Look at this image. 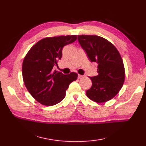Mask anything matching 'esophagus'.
Segmentation results:
<instances>
[{
    "label": "esophagus",
    "instance_id": "34e87169",
    "mask_svg": "<svg viewBox=\"0 0 146 146\" xmlns=\"http://www.w3.org/2000/svg\"><path fill=\"white\" fill-rule=\"evenodd\" d=\"M83 75H78V78H83Z\"/></svg>",
    "mask_w": 146,
    "mask_h": 146
}]
</instances>
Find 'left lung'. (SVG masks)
<instances>
[{
	"label": "left lung",
	"mask_w": 146,
	"mask_h": 146,
	"mask_svg": "<svg viewBox=\"0 0 146 146\" xmlns=\"http://www.w3.org/2000/svg\"><path fill=\"white\" fill-rule=\"evenodd\" d=\"M78 40L89 60L98 64V75L90 77L92 86L86 91V96L97 103L111 100L122 88L125 80L124 66L119 52L100 36L80 35Z\"/></svg>",
	"instance_id": "8db88e82"
}]
</instances>
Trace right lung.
<instances>
[{
    "instance_id": "right-lung-1",
    "label": "right lung",
    "mask_w": 146,
    "mask_h": 146,
    "mask_svg": "<svg viewBox=\"0 0 146 146\" xmlns=\"http://www.w3.org/2000/svg\"><path fill=\"white\" fill-rule=\"evenodd\" d=\"M76 39V35L46 38L36 43L26 55L22 66L24 85L40 104L52 106L60 103L70 83L76 80L78 74L75 72L64 75L52 70L61 60L63 48Z\"/></svg>"
}]
</instances>
